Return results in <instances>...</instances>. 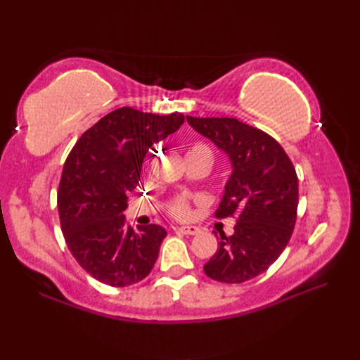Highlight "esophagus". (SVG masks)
<instances>
[{
  "label": "esophagus",
  "instance_id": "34e87169",
  "mask_svg": "<svg viewBox=\"0 0 360 360\" xmlns=\"http://www.w3.org/2000/svg\"><path fill=\"white\" fill-rule=\"evenodd\" d=\"M178 231L182 232V233H186V235H196V233L201 232V229L196 227V226H181V227H178Z\"/></svg>",
  "mask_w": 360,
  "mask_h": 360
}]
</instances>
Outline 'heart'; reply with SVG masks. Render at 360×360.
Here are the masks:
<instances>
[{"instance_id":"heart-1","label":"heart","mask_w":360,"mask_h":360,"mask_svg":"<svg viewBox=\"0 0 360 360\" xmlns=\"http://www.w3.org/2000/svg\"><path fill=\"white\" fill-rule=\"evenodd\" d=\"M190 158H204V159H207L209 162L212 164L213 162V150L209 147L207 143L196 142L187 151V159H190ZM188 210H190V205H188L187 198H184V196L174 198L173 202L170 204V207H168V212H170V215H173L176 218L187 217L188 215Z\"/></svg>"}]
</instances>
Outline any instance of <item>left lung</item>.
<instances>
[{"label":"left lung","mask_w":360,"mask_h":360,"mask_svg":"<svg viewBox=\"0 0 360 360\" xmlns=\"http://www.w3.org/2000/svg\"><path fill=\"white\" fill-rule=\"evenodd\" d=\"M188 124L209 137L232 160L233 172L217 218H236L233 235L219 233L207 277L243 283L263 274L292 235L297 221L298 178L286 151L272 136L231 117H192Z\"/></svg>","instance_id":"obj_1"}]
</instances>
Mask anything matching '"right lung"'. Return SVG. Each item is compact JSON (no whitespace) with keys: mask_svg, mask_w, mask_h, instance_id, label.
<instances>
[{"mask_svg":"<svg viewBox=\"0 0 360 360\" xmlns=\"http://www.w3.org/2000/svg\"><path fill=\"white\" fill-rule=\"evenodd\" d=\"M182 124V112L158 116L124 106L88 128L66 158L57 192L60 226L72 257L105 285H134L156 263L167 231L128 226L127 195L139 184L153 143Z\"/></svg>","mask_w":360,"mask_h":360,"instance_id":"add662e5","label":"right lung"}]
</instances>
